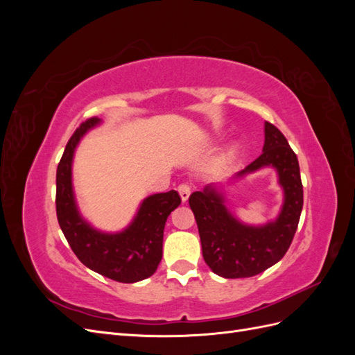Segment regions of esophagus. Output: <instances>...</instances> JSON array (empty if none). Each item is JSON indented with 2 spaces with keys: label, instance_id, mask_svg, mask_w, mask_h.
<instances>
[{
  "label": "esophagus",
  "instance_id": "obj_1",
  "mask_svg": "<svg viewBox=\"0 0 355 355\" xmlns=\"http://www.w3.org/2000/svg\"><path fill=\"white\" fill-rule=\"evenodd\" d=\"M178 191H179V196H180V200L182 202H187L189 196H191V188L188 184H182L178 187Z\"/></svg>",
  "mask_w": 355,
  "mask_h": 355
}]
</instances>
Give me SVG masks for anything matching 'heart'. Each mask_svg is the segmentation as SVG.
Here are the masks:
<instances>
[{"instance_id":"obj_1","label":"heart","mask_w":355,"mask_h":355,"mask_svg":"<svg viewBox=\"0 0 355 355\" xmlns=\"http://www.w3.org/2000/svg\"><path fill=\"white\" fill-rule=\"evenodd\" d=\"M237 155H239V145H232V146L228 149V153H227V159H228V161H232Z\"/></svg>"}]
</instances>
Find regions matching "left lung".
Here are the masks:
<instances>
[{
  "label": "left lung",
  "mask_w": 355,
  "mask_h": 355,
  "mask_svg": "<svg viewBox=\"0 0 355 355\" xmlns=\"http://www.w3.org/2000/svg\"><path fill=\"white\" fill-rule=\"evenodd\" d=\"M262 154L235 175L227 185H207L189 197L198 225L202 257L223 278H245L263 272L288 250L295 237L304 189L297 157L275 125L265 121ZM274 168L284 189V204L274 221L263 225L241 223L226 207L224 187L262 168Z\"/></svg>",
  "instance_id": "left-lung-1"
}]
</instances>
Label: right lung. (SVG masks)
Listing matches in <instances>:
<instances>
[{
	"instance_id": "1",
	"label": "right lung",
	"mask_w": 355,
	"mask_h": 355,
	"mask_svg": "<svg viewBox=\"0 0 355 355\" xmlns=\"http://www.w3.org/2000/svg\"><path fill=\"white\" fill-rule=\"evenodd\" d=\"M102 124L90 118L72 135L56 171V211L60 230L72 252L92 271L120 283L151 277L163 257L166 220L179 204L176 191L153 194L139 204L132 222L121 231L105 232L85 219L75 198L72 163L81 139Z\"/></svg>"
}]
</instances>
